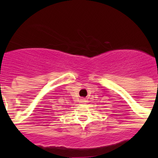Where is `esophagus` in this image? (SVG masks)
<instances>
[{
  "label": "esophagus",
  "mask_w": 158,
  "mask_h": 158,
  "mask_svg": "<svg viewBox=\"0 0 158 158\" xmlns=\"http://www.w3.org/2000/svg\"><path fill=\"white\" fill-rule=\"evenodd\" d=\"M85 99H84V98H81L80 99V102H81V103H84V102H85Z\"/></svg>",
  "instance_id": "obj_1"
}]
</instances>
